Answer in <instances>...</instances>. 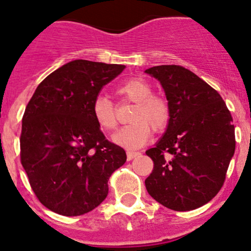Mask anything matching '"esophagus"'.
Masks as SVG:
<instances>
[{"mask_svg": "<svg viewBox=\"0 0 251 251\" xmlns=\"http://www.w3.org/2000/svg\"><path fill=\"white\" fill-rule=\"evenodd\" d=\"M140 152H136V151H127V159L128 161H131V159H133L134 157L138 156Z\"/></svg>", "mask_w": 251, "mask_h": 251, "instance_id": "esophagus-1", "label": "esophagus"}]
</instances>
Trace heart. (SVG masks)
<instances>
[{"mask_svg":"<svg viewBox=\"0 0 251 251\" xmlns=\"http://www.w3.org/2000/svg\"><path fill=\"white\" fill-rule=\"evenodd\" d=\"M117 93L127 101L136 103L128 125L113 136V142L128 150L142 148L151 136V128L161 132L170 120V104L163 96L152 94L153 89L145 79L130 78L117 87ZM93 118L102 131H112L117 126L114 103L106 96H98L93 102Z\"/></svg>","mask_w":251,"mask_h":251,"instance_id":"1","label":"heart"}]
</instances>
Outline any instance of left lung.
<instances>
[{
	"instance_id": "obj_1",
	"label": "left lung",
	"mask_w": 251,
	"mask_h": 251,
	"mask_svg": "<svg viewBox=\"0 0 251 251\" xmlns=\"http://www.w3.org/2000/svg\"><path fill=\"white\" fill-rule=\"evenodd\" d=\"M145 73L159 81L170 104L166 133L147 155L153 170L145 180L157 202L191 211L220 191L235 153V126L219 93L188 69L158 65Z\"/></svg>"
}]
</instances>
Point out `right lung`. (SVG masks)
Returning <instances> with one entry per match:
<instances>
[{
	"label": "right lung",
	"instance_id": "1",
	"mask_svg": "<svg viewBox=\"0 0 251 251\" xmlns=\"http://www.w3.org/2000/svg\"><path fill=\"white\" fill-rule=\"evenodd\" d=\"M125 65L76 59L38 85L25 109L20 157L29 184L49 210L74 217L108 194L126 152L108 142L93 118V102Z\"/></svg>",
	"mask_w": 251,
	"mask_h": 251
}]
</instances>
